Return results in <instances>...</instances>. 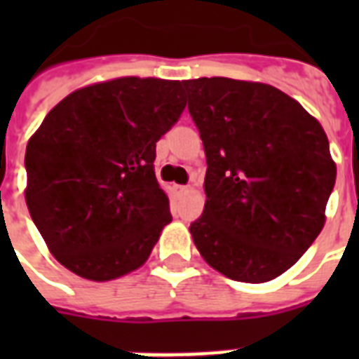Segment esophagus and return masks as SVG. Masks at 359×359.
<instances>
[{
    "mask_svg": "<svg viewBox=\"0 0 359 359\" xmlns=\"http://www.w3.org/2000/svg\"><path fill=\"white\" fill-rule=\"evenodd\" d=\"M188 190H190V186H177V191H180V194H184Z\"/></svg>",
    "mask_w": 359,
    "mask_h": 359,
    "instance_id": "obj_1",
    "label": "esophagus"
}]
</instances>
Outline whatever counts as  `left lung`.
Returning <instances> with one entry per match:
<instances>
[{"label": "left lung", "mask_w": 359, "mask_h": 359, "mask_svg": "<svg viewBox=\"0 0 359 359\" xmlns=\"http://www.w3.org/2000/svg\"><path fill=\"white\" fill-rule=\"evenodd\" d=\"M207 154L205 210L190 225L225 278L266 283L287 272L326 222L335 162L326 132L300 102L261 81H184Z\"/></svg>", "instance_id": "1"}]
</instances>
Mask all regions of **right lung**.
Listing matches in <instances>:
<instances>
[{
	"label": "right lung",
	"instance_id": "1",
	"mask_svg": "<svg viewBox=\"0 0 359 359\" xmlns=\"http://www.w3.org/2000/svg\"><path fill=\"white\" fill-rule=\"evenodd\" d=\"M182 83L124 76L81 87L44 117L25 149V203L48 250L91 281L145 264L171 222L154 175L156 141L186 100Z\"/></svg>",
	"mask_w": 359,
	"mask_h": 359
}]
</instances>
